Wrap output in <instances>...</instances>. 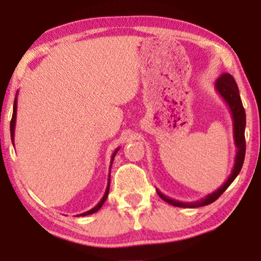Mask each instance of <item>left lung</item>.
I'll return each instance as SVG.
<instances>
[{
    "label": "left lung",
    "mask_w": 261,
    "mask_h": 261,
    "mask_svg": "<svg viewBox=\"0 0 261 261\" xmlns=\"http://www.w3.org/2000/svg\"><path fill=\"white\" fill-rule=\"evenodd\" d=\"M215 89L219 92V95L223 98V101L227 103L228 108L230 110L231 119H233V135H234V142L237 146V155L234 159V166L231 170V173L227 180L224 181L223 185L217 189L216 191L212 192V194L206 195L204 198H201L199 201L195 202H180L177 199H173L171 197H167L163 192H160L156 189V194L160 196V198L164 199L166 203L171 205L180 206V208H199V206L208 205L210 203L215 202L227 188L233 183V180L237 178V176L240 173L242 164L245 160V153H246V141H245V127H246V113L242 106L240 94H239V88L237 82L234 81L233 76L229 73H222L217 78L215 82Z\"/></svg>",
    "instance_id": "1"
}]
</instances>
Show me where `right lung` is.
I'll return each instance as SVG.
<instances>
[{"label":"right lung","instance_id":"1","mask_svg":"<svg viewBox=\"0 0 261 261\" xmlns=\"http://www.w3.org/2000/svg\"><path fill=\"white\" fill-rule=\"evenodd\" d=\"M16 110H17V92H16V96H15V99H14V106H13V116H12V121H10V138H12V142L14 145V135H15V123H16ZM120 147H117L115 151H114L113 155H112V159H110V167H109V177H108V184H107V189H106V192L105 195H103V197L101 201H99L96 206L94 208L88 210V212H85L83 214H80V215L77 216H87V215H91V214H94L96 212H98L99 209H101V206L103 205V203L106 202L107 197H108V192H109V188H110V169H112V165H113V162H114V158H115L117 151H119Z\"/></svg>","mask_w":261,"mask_h":261}]
</instances>
